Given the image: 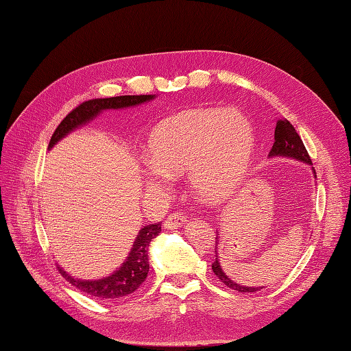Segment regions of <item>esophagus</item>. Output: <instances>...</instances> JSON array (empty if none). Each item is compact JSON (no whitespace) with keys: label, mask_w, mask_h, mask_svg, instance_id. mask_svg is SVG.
Masks as SVG:
<instances>
[{"label":"esophagus","mask_w":351,"mask_h":351,"mask_svg":"<svg viewBox=\"0 0 351 351\" xmlns=\"http://www.w3.org/2000/svg\"><path fill=\"white\" fill-rule=\"evenodd\" d=\"M185 214H182V213H173V214H170L169 217L164 220V228L166 229H178V228H181L184 223H185Z\"/></svg>","instance_id":"34e87169"}]
</instances>
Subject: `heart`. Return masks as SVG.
<instances>
[{
    "label": "heart",
    "instance_id": "heart-1",
    "mask_svg": "<svg viewBox=\"0 0 351 351\" xmlns=\"http://www.w3.org/2000/svg\"><path fill=\"white\" fill-rule=\"evenodd\" d=\"M255 132L238 110L193 108L164 119L147 137V187H166V173L187 171L193 193L220 202L240 187L250 166Z\"/></svg>",
    "mask_w": 351,
    "mask_h": 351
}]
</instances>
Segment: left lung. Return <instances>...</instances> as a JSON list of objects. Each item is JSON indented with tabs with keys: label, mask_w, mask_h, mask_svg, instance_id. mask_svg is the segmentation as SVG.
<instances>
[{
	"label": "left lung",
	"mask_w": 351,
	"mask_h": 351,
	"mask_svg": "<svg viewBox=\"0 0 351 351\" xmlns=\"http://www.w3.org/2000/svg\"><path fill=\"white\" fill-rule=\"evenodd\" d=\"M268 156H283V158H293L297 161L312 164L311 156L306 151V147H304L300 136L297 134L294 126L291 125L287 119H279L278 123H276L274 143H273V147H271L270 154H268ZM314 173H315V170H314ZM213 271L223 283H225L226 287H229L230 289L238 291V293H255V291H258V289H263V287H244V285H240V283L230 280L225 274V271L221 270L217 253H215V261L213 263Z\"/></svg>",
	"instance_id": "1"
}]
</instances>
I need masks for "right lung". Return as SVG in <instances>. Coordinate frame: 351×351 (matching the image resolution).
I'll return each instance as SVG.
<instances>
[{
  "label": "right lung",
  "mask_w": 351,
  "mask_h": 351,
  "mask_svg": "<svg viewBox=\"0 0 351 351\" xmlns=\"http://www.w3.org/2000/svg\"><path fill=\"white\" fill-rule=\"evenodd\" d=\"M155 98V95H125V96H113V98H101V99H90L83 104H80L77 108H73L71 113L66 116L57 130L52 134L49 140L48 149H51L56 143H58L63 137L68 136L73 130L86 125L87 122L102 113L104 110H119L128 108L145 104ZM161 232V223H152L140 229L138 235L136 237L131 252L128 253L125 263L117 268V270L98 280H81L72 278L71 274L66 273L62 267H58V271L63 278L68 279L73 287L83 291V293L96 297V299H119L132 294L137 291L138 287L147 278L149 271V244L155 237H158Z\"/></svg>",
  "instance_id": "add662e5"
}]
</instances>
